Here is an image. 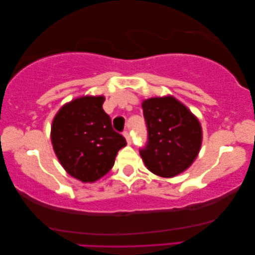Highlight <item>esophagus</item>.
Wrapping results in <instances>:
<instances>
[{"mask_svg": "<svg viewBox=\"0 0 255 255\" xmlns=\"http://www.w3.org/2000/svg\"><path fill=\"white\" fill-rule=\"evenodd\" d=\"M124 137L126 138V140H127V143L128 144H130L131 143V137H130V133H129V131H124Z\"/></svg>", "mask_w": 255, "mask_h": 255, "instance_id": "34e87169", "label": "esophagus"}]
</instances>
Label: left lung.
<instances>
[{
	"label": "left lung",
	"instance_id": "left-lung-1",
	"mask_svg": "<svg viewBox=\"0 0 255 255\" xmlns=\"http://www.w3.org/2000/svg\"><path fill=\"white\" fill-rule=\"evenodd\" d=\"M148 141L140 155L148 170L173 177L192 165L202 145L198 119L173 96L153 97L142 103Z\"/></svg>",
	"mask_w": 255,
	"mask_h": 255
}]
</instances>
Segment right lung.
<instances>
[{
	"instance_id": "add662e5",
	"label": "right lung",
	"mask_w": 255,
	"mask_h": 255,
	"mask_svg": "<svg viewBox=\"0 0 255 255\" xmlns=\"http://www.w3.org/2000/svg\"><path fill=\"white\" fill-rule=\"evenodd\" d=\"M104 101V96L79 97L63 105L52 122L51 142L59 162L83 183L104 176L127 144L113 129L111 117L103 110Z\"/></svg>"
}]
</instances>
